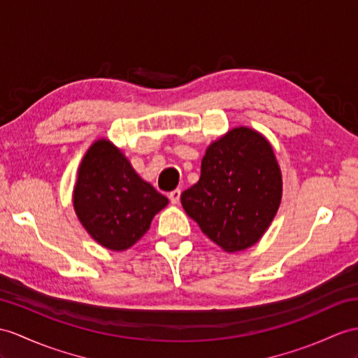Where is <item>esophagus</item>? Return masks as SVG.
<instances>
[{"label": "esophagus", "instance_id": "obj_1", "mask_svg": "<svg viewBox=\"0 0 358 358\" xmlns=\"http://www.w3.org/2000/svg\"><path fill=\"white\" fill-rule=\"evenodd\" d=\"M169 199H170V202L173 205H178L179 200H180V189H173L171 193L169 194Z\"/></svg>", "mask_w": 358, "mask_h": 358}]
</instances>
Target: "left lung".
Here are the masks:
<instances>
[{
	"label": "left lung",
	"mask_w": 358,
	"mask_h": 358,
	"mask_svg": "<svg viewBox=\"0 0 358 358\" xmlns=\"http://www.w3.org/2000/svg\"><path fill=\"white\" fill-rule=\"evenodd\" d=\"M282 199V173L272 144L248 126L208 145L197 184L180 194L185 213L224 252L261 240Z\"/></svg>",
	"instance_id": "obj_1"
}]
</instances>
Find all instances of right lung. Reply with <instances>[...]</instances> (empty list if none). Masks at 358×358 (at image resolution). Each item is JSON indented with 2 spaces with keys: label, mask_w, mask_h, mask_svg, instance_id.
<instances>
[{
  "label": "right lung",
  "mask_w": 358,
  "mask_h": 358,
  "mask_svg": "<svg viewBox=\"0 0 358 358\" xmlns=\"http://www.w3.org/2000/svg\"><path fill=\"white\" fill-rule=\"evenodd\" d=\"M169 205L132 167L121 149L100 138L78 165L73 206L78 222L100 246L123 252L149 231L153 217Z\"/></svg>",
  "instance_id": "right-lung-1"
}]
</instances>
